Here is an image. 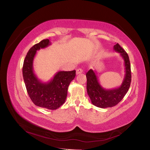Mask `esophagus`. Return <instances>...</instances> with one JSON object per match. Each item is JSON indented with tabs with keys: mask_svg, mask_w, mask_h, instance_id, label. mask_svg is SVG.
Instances as JSON below:
<instances>
[{
	"mask_svg": "<svg viewBox=\"0 0 150 150\" xmlns=\"http://www.w3.org/2000/svg\"><path fill=\"white\" fill-rule=\"evenodd\" d=\"M82 72H83V70L81 69H77V70H76V75H79V74H81Z\"/></svg>",
	"mask_w": 150,
	"mask_h": 150,
	"instance_id": "esophagus-1",
	"label": "esophagus"
}]
</instances>
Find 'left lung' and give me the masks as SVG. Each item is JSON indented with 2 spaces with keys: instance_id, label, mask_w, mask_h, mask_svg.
Masks as SVG:
<instances>
[{
  "instance_id": "1",
  "label": "left lung",
  "mask_w": 150,
  "mask_h": 150,
  "mask_svg": "<svg viewBox=\"0 0 150 150\" xmlns=\"http://www.w3.org/2000/svg\"><path fill=\"white\" fill-rule=\"evenodd\" d=\"M113 49L120 53L124 60L125 75L121 86L116 88L106 90L100 84L95 71L90 69L86 74L87 93L92 104L99 108L112 107L117 105L127 93L131 83V66L127 53L118 43L114 45Z\"/></svg>"
}]
</instances>
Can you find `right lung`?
Instances as JSON below:
<instances>
[{
	"instance_id": "right-lung-1",
	"label": "right lung",
	"mask_w": 150,
	"mask_h": 150,
	"mask_svg": "<svg viewBox=\"0 0 150 150\" xmlns=\"http://www.w3.org/2000/svg\"><path fill=\"white\" fill-rule=\"evenodd\" d=\"M51 43L45 39L28 50L23 62L22 73L28 96L36 106L49 110H56L65 103L69 86L75 76V70L60 71L49 81H41L33 72V62L37 50L44 49Z\"/></svg>"
}]
</instances>
